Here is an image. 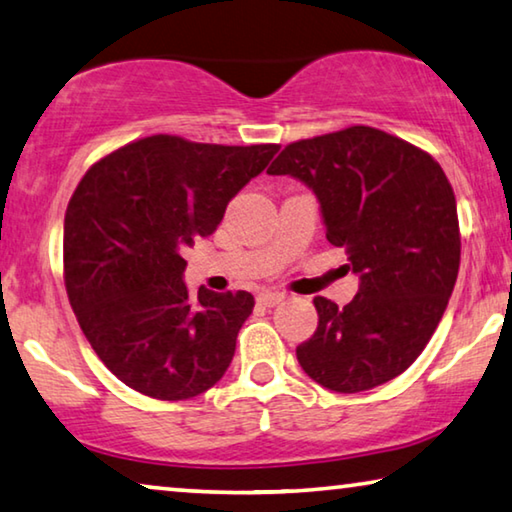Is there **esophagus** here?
<instances>
[{"label": "esophagus", "instance_id": "1", "mask_svg": "<svg viewBox=\"0 0 512 512\" xmlns=\"http://www.w3.org/2000/svg\"><path fill=\"white\" fill-rule=\"evenodd\" d=\"M282 298H285V294H280V291H262V294H257V303L264 307H273L278 305Z\"/></svg>", "mask_w": 512, "mask_h": 512}]
</instances>
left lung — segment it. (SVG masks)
Wrapping results in <instances>:
<instances>
[{
    "label": "left lung",
    "mask_w": 512,
    "mask_h": 512,
    "mask_svg": "<svg viewBox=\"0 0 512 512\" xmlns=\"http://www.w3.org/2000/svg\"><path fill=\"white\" fill-rule=\"evenodd\" d=\"M266 173L310 186L328 241L360 273L348 305L314 298L319 326L296 348L300 367L342 394L396 378L433 337L458 278V209L442 166L399 136L351 125L289 143Z\"/></svg>",
    "instance_id": "8db88e82"
}]
</instances>
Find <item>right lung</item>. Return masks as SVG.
Instances as JSON below:
<instances>
[{"label":"right lung","instance_id":"add662e5","mask_svg":"<svg viewBox=\"0 0 512 512\" xmlns=\"http://www.w3.org/2000/svg\"><path fill=\"white\" fill-rule=\"evenodd\" d=\"M278 150L154 134L81 177L63 225V280L88 344L127 387L186 401L223 378L255 298L205 287L191 296L182 253Z\"/></svg>","mask_w":512,"mask_h":512}]
</instances>
